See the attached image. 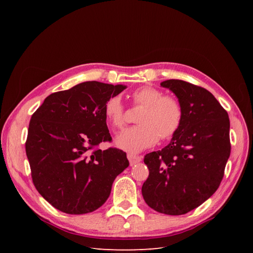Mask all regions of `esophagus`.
<instances>
[{
  "label": "esophagus",
  "instance_id": "34e87169",
  "mask_svg": "<svg viewBox=\"0 0 253 253\" xmlns=\"http://www.w3.org/2000/svg\"><path fill=\"white\" fill-rule=\"evenodd\" d=\"M127 159H128L129 165H131V166H134V165L141 162V157L140 156L133 155V154H127Z\"/></svg>",
  "mask_w": 253,
  "mask_h": 253
}]
</instances>
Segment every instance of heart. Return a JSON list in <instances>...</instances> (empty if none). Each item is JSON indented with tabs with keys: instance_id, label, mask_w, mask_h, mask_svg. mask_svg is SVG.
Here are the masks:
<instances>
[{
	"instance_id": "1",
	"label": "heart",
	"mask_w": 253,
	"mask_h": 253,
	"mask_svg": "<svg viewBox=\"0 0 253 253\" xmlns=\"http://www.w3.org/2000/svg\"><path fill=\"white\" fill-rule=\"evenodd\" d=\"M136 105L143 106L135 126L116 138V145L128 153H139L155 145L158 137L171 138L181 126L183 111L178 99L164 95L153 86H142L133 93ZM104 115L115 128L125 126V106L120 96H112L104 103Z\"/></svg>"
}]
</instances>
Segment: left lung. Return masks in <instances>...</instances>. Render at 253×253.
I'll use <instances>...</instances> for the list:
<instances>
[{
    "label": "left lung",
    "mask_w": 253,
    "mask_h": 253,
    "mask_svg": "<svg viewBox=\"0 0 253 253\" xmlns=\"http://www.w3.org/2000/svg\"><path fill=\"white\" fill-rule=\"evenodd\" d=\"M181 103V126L163 150L144 156L149 177L141 192L149 207L168 215L197 208L218 189L230 156V121L209 90L182 80H166Z\"/></svg>",
    "instance_id": "left-lung-1"
}]
</instances>
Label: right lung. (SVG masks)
<instances>
[{
  "mask_svg": "<svg viewBox=\"0 0 253 253\" xmlns=\"http://www.w3.org/2000/svg\"><path fill=\"white\" fill-rule=\"evenodd\" d=\"M126 88L82 82L49 95L33 114L25 143L33 182L56 209L85 214L100 208L128 167L126 152L97 148L112 140L104 103Z\"/></svg>",
  "mask_w": 253,
  "mask_h": 253,
  "instance_id": "obj_1",
  "label": "right lung"
}]
</instances>
